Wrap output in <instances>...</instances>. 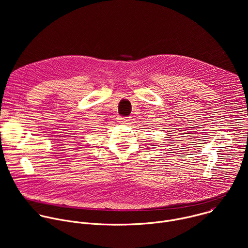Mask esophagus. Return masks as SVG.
I'll return each mask as SVG.
<instances>
[{
	"mask_svg": "<svg viewBox=\"0 0 248 248\" xmlns=\"http://www.w3.org/2000/svg\"><path fill=\"white\" fill-rule=\"evenodd\" d=\"M119 120H120V123H121V124H131V119L128 118V117H126V118H120Z\"/></svg>",
	"mask_w": 248,
	"mask_h": 248,
	"instance_id": "obj_1",
	"label": "esophagus"
}]
</instances>
